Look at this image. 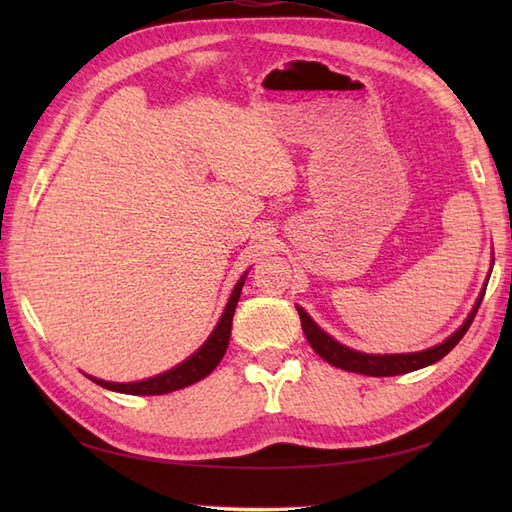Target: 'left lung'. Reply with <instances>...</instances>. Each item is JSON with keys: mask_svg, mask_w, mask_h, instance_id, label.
I'll list each match as a JSON object with an SVG mask.
<instances>
[{"mask_svg": "<svg viewBox=\"0 0 512 512\" xmlns=\"http://www.w3.org/2000/svg\"><path fill=\"white\" fill-rule=\"evenodd\" d=\"M482 297H484V290H482V295L477 297L469 317H466V321L449 336L447 341H442L440 345H433V347H429V350L411 352V354H363V352L350 350V347H345L339 341H334L330 334H325L319 325L308 317L306 310L297 306V312L301 319L303 334H306V339L312 345V350L317 352L323 361H328L330 365L345 369V372H354V374L398 376V374H409V372H413V369L438 363L440 358L447 356L453 347L460 343L466 330L471 328L477 308H480V303H482Z\"/></svg>", "mask_w": 512, "mask_h": 512, "instance_id": "obj_1", "label": "left lung"}]
</instances>
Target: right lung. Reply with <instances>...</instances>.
<instances>
[{"instance_id":"right-lung-1","label":"right lung","mask_w":512,"mask_h":512,"mask_svg":"<svg viewBox=\"0 0 512 512\" xmlns=\"http://www.w3.org/2000/svg\"><path fill=\"white\" fill-rule=\"evenodd\" d=\"M244 279L246 277H242L235 284V288L231 292V299H228L222 317H220V321H217L215 330L211 332L209 339H206L200 350L195 352L193 356H189L184 363L169 369V372H165V374L138 380V383H107V380H101V378H92V376L90 378L94 380L96 385H101L105 389H112V391H121V394L160 396V394H169V391L189 387L193 383H198V380H202L204 376H209L213 369L217 367V363L222 361V356H224L226 347H228V339H231L233 314H235V308H237L239 295H242Z\"/></svg>"}]
</instances>
